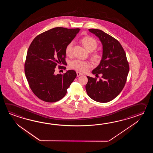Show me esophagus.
Segmentation results:
<instances>
[{"instance_id": "1", "label": "esophagus", "mask_w": 153, "mask_h": 153, "mask_svg": "<svg viewBox=\"0 0 153 153\" xmlns=\"http://www.w3.org/2000/svg\"><path fill=\"white\" fill-rule=\"evenodd\" d=\"M76 75H77V76H80L82 75V74L80 72H76Z\"/></svg>"}]
</instances>
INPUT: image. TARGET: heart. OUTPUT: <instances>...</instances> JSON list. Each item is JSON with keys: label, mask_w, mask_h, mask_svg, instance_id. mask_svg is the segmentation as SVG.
<instances>
[{"label": "heart", "mask_w": 153, "mask_h": 153, "mask_svg": "<svg viewBox=\"0 0 153 153\" xmlns=\"http://www.w3.org/2000/svg\"><path fill=\"white\" fill-rule=\"evenodd\" d=\"M81 42L86 50H88V51L90 52L96 49L98 46V43L96 39L89 36L84 37L81 39ZM73 46V42H69L66 46L65 51L67 55L68 56L72 55ZM91 57L94 61L98 62L101 59V55L100 53L95 51L91 53ZM69 65L71 68L80 72H85L91 67V63L90 62L79 59H75L72 61V62L70 63Z\"/></svg>", "instance_id": "1"}]
</instances>
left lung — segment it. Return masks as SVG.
Returning a JSON list of instances; mask_svg holds the SVG:
<instances>
[{"instance_id":"obj_1","label":"left lung","mask_w":153,"mask_h":153,"mask_svg":"<svg viewBox=\"0 0 153 153\" xmlns=\"http://www.w3.org/2000/svg\"><path fill=\"white\" fill-rule=\"evenodd\" d=\"M100 39L103 46V54L100 65L92 73L101 74L100 80L88 76L86 90L93 100L106 103L113 100L123 90L129 72V65L125 52L120 43L113 36L97 29H89Z\"/></svg>"}]
</instances>
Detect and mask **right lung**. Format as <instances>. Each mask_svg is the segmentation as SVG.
Segmentation results:
<instances>
[{
    "instance_id": "right-lung-1",
    "label": "right lung",
    "mask_w": 153,
    "mask_h": 153,
    "mask_svg": "<svg viewBox=\"0 0 153 153\" xmlns=\"http://www.w3.org/2000/svg\"><path fill=\"white\" fill-rule=\"evenodd\" d=\"M56 27L36 36L29 46L25 72L29 87L36 97L47 102H55L67 94L76 76L73 70L55 74L56 67L65 65V47L80 30ZM62 68V66H59Z\"/></svg>"
}]
</instances>
